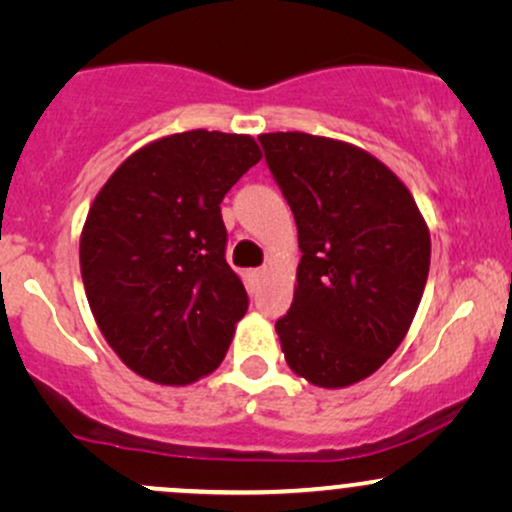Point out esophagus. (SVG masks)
<instances>
[{"instance_id": "34e87169", "label": "esophagus", "mask_w": 512, "mask_h": 512, "mask_svg": "<svg viewBox=\"0 0 512 512\" xmlns=\"http://www.w3.org/2000/svg\"><path fill=\"white\" fill-rule=\"evenodd\" d=\"M250 276H252V279H255V281H262V279H264V276H267V267H260V269H252V272H250Z\"/></svg>"}]
</instances>
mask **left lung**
Segmentation results:
<instances>
[{"instance_id":"obj_1","label":"left lung","mask_w":512,"mask_h":512,"mask_svg":"<svg viewBox=\"0 0 512 512\" xmlns=\"http://www.w3.org/2000/svg\"><path fill=\"white\" fill-rule=\"evenodd\" d=\"M298 228L296 289L276 322L310 385L373 375L407 337L431 267V233L402 180L368 151L305 132L260 134Z\"/></svg>"}]
</instances>
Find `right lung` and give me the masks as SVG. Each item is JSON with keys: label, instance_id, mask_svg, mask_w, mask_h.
I'll use <instances>...</instances> for the list:
<instances>
[{"label": "right lung", "instance_id": "obj_1", "mask_svg": "<svg viewBox=\"0 0 512 512\" xmlns=\"http://www.w3.org/2000/svg\"><path fill=\"white\" fill-rule=\"evenodd\" d=\"M262 158L250 134H168L117 166L79 240L91 313L129 370L190 385L221 366L248 310L219 204Z\"/></svg>", "mask_w": 512, "mask_h": 512}]
</instances>
